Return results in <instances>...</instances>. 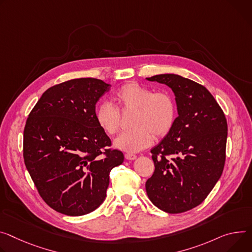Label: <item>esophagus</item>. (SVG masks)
Here are the masks:
<instances>
[{
    "instance_id": "obj_1",
    "label": "esophagus",
    "mask_w": 252,
    "mask_h": 252,
    "mask_svg": "<svg viewBox=\"0 0 252 252\" xmlns=\"http://www.w3.org/2000/svg\"><path fill=\"white\" fill-rule=\"evenodd\" d=\"M125 157H126V159H134V158H136V156L134 154H131V153L125 154Z\"/></svg>"
}]
</instances>
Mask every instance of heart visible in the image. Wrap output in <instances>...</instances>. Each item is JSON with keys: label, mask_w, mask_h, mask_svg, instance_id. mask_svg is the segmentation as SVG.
Instances as JSON below:
<instances>
[{"label": "heart", "mask_w": 252, "mask_h": 252, "mask_svg": "<svg viewBox=\"0 0 252 252\" xmlns=\"http://www.w3.org/2000/svg\"><path fill=\"white\" fill-rule=\"evenodd\" d=\"M114 100L124 113L134 112L131 120L133 129L121 133L114 140V147L129 153L150 147L155 135L167 136L173 129L178 116L175 97L169 91H156L135 82L126 83L114 94ZM120 110L108 101L101 102L95 110L98 126L108 135L116 134L122 123Z\"/></svg>", "instance_id": "b5f03b06"}]
</instances>
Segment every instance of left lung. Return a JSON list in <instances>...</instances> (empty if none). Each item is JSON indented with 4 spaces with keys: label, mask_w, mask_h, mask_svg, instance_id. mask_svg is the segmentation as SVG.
I'll list each match as a JSON object with an SVG mask.
<instances>
[{
    "label": "left lung",
    "mask_w": 252,
    "mask_h": 252,
    "mask_svg": "<svg viewBox=\"0 0 252 252\" xmlns=\"http://www.w3.org/2000/svg\"><path fill=\"white\" fill-rule=\"evenodd\" d=\"M147 79L173 90L179 116L171 132L151 150L155 172L146 191L158 209L183 213L201 204L222 175L227 121L203 85L177 74Z\"/></svg>",
    "instance_id": "1"
}]
</instances>
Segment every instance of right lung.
<instances>
[{
  "label": "right lung",
  "mask_w": 252,
  "mask_h": 252,
  "mask_svg": "<svg viewBox=\"0 0 252 252\" xmlns=\"http://www.w3.org/2000/svg\"><path fill=\"white\" fill-rule=\"evenodd\" d=\"M109 88L96 78L62 82L45 91L27 119L26 168L42 199L59 213L95 210L106 197L111 169L124 162L95 121V104Z\"/></svg>",
  "instance_id": "obj_1"
}]
</instances>
